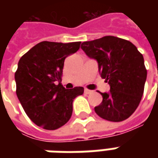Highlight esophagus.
<instances>
[{"mask_svg": "<svg viewBox=\"0 0 158 158\" xmlns=\"http://www.w3.org/2000/svg\"><path fill=\"white\" fill-rule=\"evenodd\" d=\"M91 92H92V90H90V89H85V94H90Z\"/></svg>", "mask_w": 158, "mask_h": 158, "instance_id": "1", "label": "esophagus"}]
</instances>
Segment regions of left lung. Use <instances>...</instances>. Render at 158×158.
<instances>
[{
    "label": "left lung",
    "mask_w": 158,
    "mask_h": 158,
    "mask_svg": "<svg viewBox=\"0 0 158 158\" xmlns=\"http://www.w3.org/2000/svg\"><path fill=\"white\" fill-rule=\"evenodd\" d=\"M81 48L98 62L102 78L110 85V92H100L103 99L96 114L112 122L129 118L144 93L147 71L142 54L129 40L111 35L83 42Z\"/></svg>",
    "instance_id": "1"
}]
</instances>
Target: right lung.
<instances>
[{
	"instance_id": "right-lung-1",
	"label": "right lung",
	"mask_w": 158,
	"mask_h": 158,
	"mask_svg": "<svg viewBox=\"0 0 158 158\" xmlns=\"http://www.w3.org/2000/svg\"><path fill=\"white\" fill-rule=\"evenodd\" d=\"M80 44L40 42L19 60L15 73L17 96L27 116L42 129L54 130L69 122L73 100L84 93L83 87L67 89L61 84L64 60Z\"/></svg>"
}]
</instances>
